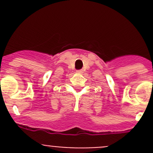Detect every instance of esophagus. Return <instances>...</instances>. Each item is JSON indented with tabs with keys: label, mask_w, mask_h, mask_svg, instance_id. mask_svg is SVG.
Here are the masks:
<instances>
[{
	"label": "esophagus",
	"mask_w": 153,
	"mask_h": 153,
	"mask_svg": "<svg viewBox=\"0 0 153 153\" xmlns=\"http://www.w3.org/2000/svg\"><path fill=\"white\" fill-rule=\"evenodd\" d=\"M76 72L77 73H82V70H77Z\"/></svg>",
	"instance_id": "esophagus-1"
}]
</instances>
